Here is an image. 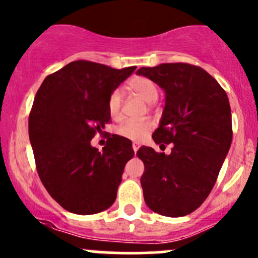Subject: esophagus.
<instances>
[{
    "label": "esophagus",
    "instance_id": "34e87169",
    "mask_svg": "<svg viewBox=\"0 0 258 258\" xmlns=\"http://www.w3.org/2000/svg\"><path fill=\"white\" fill-rule=\"evenodd\" d=\"M132 148H134L135 153H136V152L138 151V148H140V145H138L137 142H134V143H132Z\"/></svg>",
    "mask_w": 258,
    "mask_h": 258
}]
</instances>
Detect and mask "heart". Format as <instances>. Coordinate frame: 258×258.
I'll list each match as a JSON object with an SVG mask.
<instances>
[{"instance_id":"heart-1","label":"heart","mask_w":258,"mask_h":258,"mask_svg":"<svg viewBox=\"0 0 258 258\" xmlns=\"http://www.w3.org/2000/svg\"><path fill=\"white\" fill-rule=\"evenodd\" d=\"M127 88L132 93L137 94L147 102L156 101L158 97V88L151 79L146 77H135L127 84ZM122 106V95L118 90H113L108 96L107 110L111 117L117 118L121 113ZM152 122L146 121H126L117 128V134L122 137L130 138V140L138 141L143 138L152 128Z\"/></svg>"}]
</instances>
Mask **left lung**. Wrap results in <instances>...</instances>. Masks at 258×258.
Segmentation results:
<instances>
[{
    "label": "left lung",
    "instance_id": "1",
    "mask_svg": "<svg viewBox=\"0 0 258 258\" xmlns=\"http://www.w3.org/2000/svg\"><path fill=\"white\" fill-rule=\"evenodd\" d=\"M138 75L158 84L165 93L159 127L152 138L169 154L142 146L145 164L141 185L147 207L169 218L188 215L210 194L232 141L227 95L203 68L165 63L141 68Z\"/></svg>",
    "mask_w": 258,
    "mask_h": 258
}]
</instances>
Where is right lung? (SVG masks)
<instances>
[{"label": "right lung", "instance_id": "obj_1", "mask_svg": "<svg viewBox=\"0 0 258 258\" xmlns=\"http://www.w3.org/2000/svg\"><path fill=\"white\" fill-rule=\"evenodd\" d=\"M136 70L89 60L72 61L48 75L28 120L38 175L50 197L70 213L91 215L113 204L132 142L112 135L102 152L91 146L110 122L108 96Z\"/></svg>", "mask_w": 258, "mask_h": 258}]
</instances>
